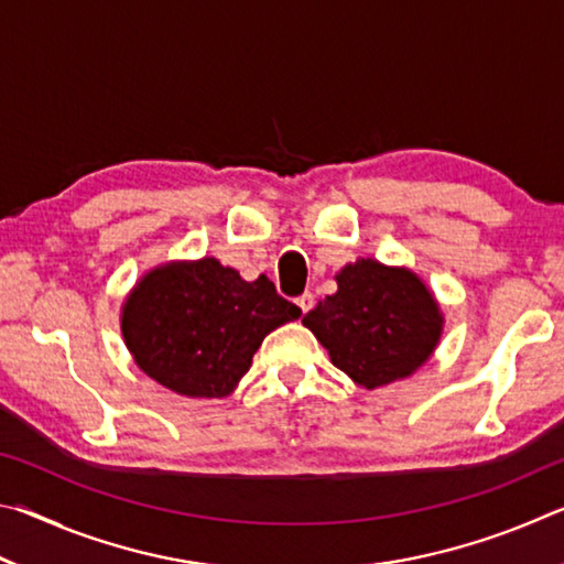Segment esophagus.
Masks as SVG:
<instances>
[{"instance_id": "esophagus-1", "label": "esophagus", "mask_w": 564, "mask_h": 564, "mask_svg": "<svg viewBox=\"0 0 564 564\" xmlns=\"http://www.w3.org/2000/svg\"><path fill=\"white\" fill-rule=\"evenodd\" d=\"M295 303H299V308L303 313H308L313 308V303H316V299H313V293H303V295H299V299H295Z\"/></svg>"}]
</instances>
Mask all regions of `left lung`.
Segmentation results:
<instances>
[{
    "label": "left lung",
    "mask_w": 564,
    "mask_h": 564,
    "mask_svg": "<svg viewBox=\"0 0 564 564\" xmlns=\"http://www.w3.org/2000/svg\"><path fill=\"white\" fill-rule=\"evenodd\" d=\"M338 291L303 316V326L352 383L376 390L425 366L443 336L441 303L405 265L358 259L336 273Z\"/></svg>",
    "instance_id": "left-lung-1"
}]
</instances>
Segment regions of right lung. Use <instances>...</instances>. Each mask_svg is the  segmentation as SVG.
<instances>
[{"label": "right lung", "instance_id": "1", "mask_svg": "<svg viewBox=\"0 0 564 564\" xmlns=\"http://www.w3.org/2000/svg\"><path fill=\"white\" fill-rule=\"evenodd\" d=\"M301 308L259 275L243 281L214 256L147 271L121 305L133 362L186 398H226L251 368L263 338Z\"/></svg>", "mask_w": 564, "mask_h": 564}]
</instances>
